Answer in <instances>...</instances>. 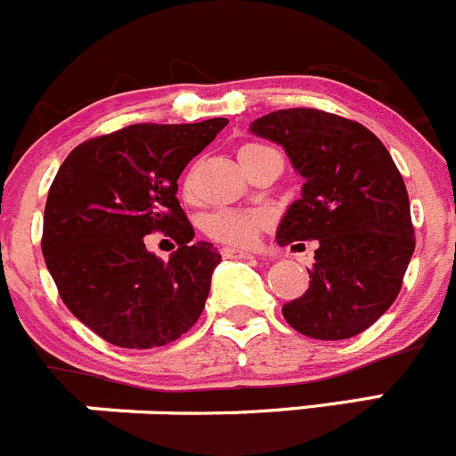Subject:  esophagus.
<instances>
[{
  "mask_svg": "<svg viewBox=\"0 0 456 456\" xmlns=\"http://www.w3.org/2000/svg\"><path fill=\"white\" fill-rule=\"evenodd\" d=\"M222 256H226V259H252V252L237 250V248H222Z\"/></svg>",
  "mask_w": 456,
  "mask_h": 456,
  "instance_id": "esophagus-1",
  "label": "esophagus"
}]
</instances>
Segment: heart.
I'll return each mask as SVG.
<instances>
[{"instance_id":"obj_1","label":"heart","mask_w":456,"mask_h":456,"mask_svg":"<svg viewBox=\"0 0 456 456\" xmlns=\"http://www.w3.org/2000/svg\"><path fill=\"white\" fill-rule=\"evenodd\" d=\"M265 151L259 143H246L239 148V161H248L256 152ZM265 213L256 208H217L208 213L201 222V230L213 241L228 246H250L259 228L265 224Z\"/></svg>"}]
</instances>
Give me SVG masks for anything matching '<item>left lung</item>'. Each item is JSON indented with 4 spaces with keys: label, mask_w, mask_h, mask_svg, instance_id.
I'll use <instances>...</instances> for the list:
<instances>
[{
    "label": "left lung",
    "mask_w": 456,
    "mask_h": 456,
    "mask_svg": "<svg viewBox=\"0 0 456 456\" xmlns=\"http://www.w3.org/2000/svg\"><path fill=\"white\" fill-rule=\"evenodd\" d=\"M250 130L281 143L305 179L277 243L319 239L308 290L283 317L313 339L368 330L395 304L414 252L408 191L390 152L359 121L317 108L274 110Z\"/></svg>",
    "instance_id": "8db88e82"
}]
</instances>
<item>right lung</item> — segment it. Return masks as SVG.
<instances>
[{
    "label": "right lung",
    "mask_w": 456,
    "mask_h": 456,
    "mask_svg": "<svg viewBox=\"0 0 456 456\" xmlns=\"http://www.w3.org/2000/svg\"><path fill=\"white\" fill-rule=\"evenodd\" d=\"M228 119L134 124L86 139L51 183L42 252L66 308L119 348L146 350L179 339L204 310L222 255L192 243L177 179ZM164 232L180 248L168 262L142 237Z\"/></svg>",
    "instance_id": "add662e5"
}]
</instances>
